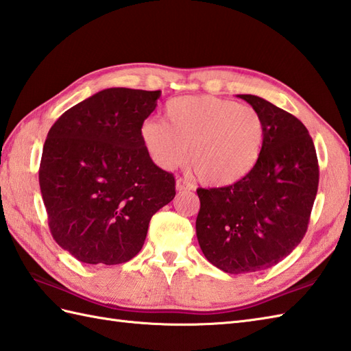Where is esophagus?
Instances as JSON below:
<instances>
[{"label": "esophagus", "instance_id": "1", "mask_svg": "<svg viewBox=\"0 0 351 351\" xmlns=\"http://www.w3.org/2000/svg\"><path fill=\"white\" fill-rule=\"evenodd\" d=\"M176 189L180 192V191H191L192 189V184L188 183L186 180H183V178H177L176 180Z\"/></svg>", "mask_w": 351, "mask_h": 351}]
</instances>
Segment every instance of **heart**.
Wrapping results in <instances>:
<instances>
[{"mask_svg": "<svg viewBox=\"0 0 351 351\" xmlns=\"http://www.w3.org/2000/svg\"><path fill=\"white\" fill-rule=\"evenodd\" d=\"M163 119H149L139 139L156 167L171 171L186 160L202 183L228 188L258 165L266 143L261 114L249 105L215 96L171 99Z\"/></svg>", "mask_w": 351, "mask_h": 351, "instance_id": "1", "label": "heart"}]
</instances>
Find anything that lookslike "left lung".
I'll use <instances>...</instances> for the list:
<instances>
[{"instance_id": "1", "label": "left lung", "mask_w": 351, "mask_h": 351, "mask_svg": "<svg viewBox=\"0 0 351 351\" xmlns=\"http://www.w3.org/2000/svg\"><path fill=\"white\" fill-rule=\"evenodd\" d=\"M237 97L258 111L266 143L258 165L228 188L197 189V237L206 258L227 274L275 266L305 236L318 189L313 138L300 120L266 99Z\"/></svg>"}]
</instances>
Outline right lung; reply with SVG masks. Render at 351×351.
I'll return each instance as SVG.
<instances>
[{"label":"right lung","mask_w":351,"mask_h":351,"mask_svg":"<svg viewBox=\"0 0 351 351\" xmlns=\"http://www.w3.org/2000/svg\"><path fill=\"white\" fill-rule=\"evenodd\" d=\"M160 91L106 88L67 110L48 132L38 183L52 237L87 264H121L141 251L152 216L176 197L139 128Z\"/></svg>","instance_id":"obj_1"}]
</instances>
